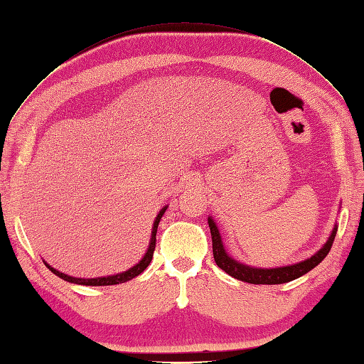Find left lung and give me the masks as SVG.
I'll use <instances>...</instances> for the list:
<instances>
[{
  "label": "left lung",
  "instance_id": "8db88e82",
  "mask_svg": "<svg viewBox=\"0 0 364 364\" xmlns=\"http://www.w3.org/2000/svg\"><path fill=\"white\" fill-rule=\"evenodd\" d=\"M209 228H210V235H212V250H213V259L220 269H223L226 274L234 277L240 282H246L250 284H283L287 282H292V279L307 274L315 266H318L326 255L329 254L332 247V243L337 235V225L333 226L332 234L326 241L324 246L318 250V252L314 254L311 258L304 259V262L295 263L291 266H283V267H274V269H262V267H252L243 263H238L237 259L229 257V254L225 250L223 246L220 230L217 228V223L213 221L212 217L208 218Z\"/></svg>",
  "mask_w": 364,
  "mask_h": 364
}]
</instances>
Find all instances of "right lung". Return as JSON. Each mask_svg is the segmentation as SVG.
Wrapping results in <instances>:
<instances>
[{
    "label": "right lung",
    "instance_id": "add662e5",
    "mask_svg": "<svg viewBox=\"0 0 364 364\" xmlns=\"http://www.w3.org/2000/svg\"><path fill=\"white\" fill-rule=\"evenodd\" d=\"M167 206H164L160 212H158V215L154 221V228H152V235H151V243H149V247L146 250L144 257L139 259V262L129 269V271L126 272H121V274H117V275H109V277H98V278H77V277H70L68 274H63L60 271H57V269H53L52 266H49L48 263L44 262V264L49 267V271L53 272L57 277L63 278L64 282H69V283H73V284H82V286H110V284H119V283H126L129 282V279L135 278L136 275L141 274L144 269L151 264L152 262V257H154V250H155V245H156V229H158V223H160L161 217L164 215Z\"/></svg>",
    "mask_w": 364,
    "mask_h": 364
}]
</instances>
